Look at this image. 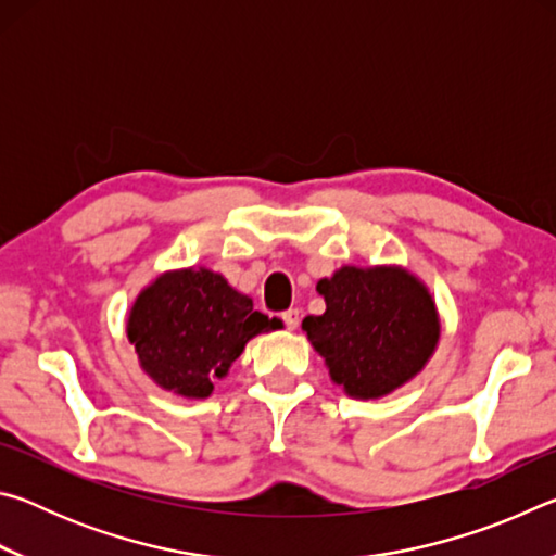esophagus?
<instances>
[{"label":"esophagus","mask_w":556,"mask_h":556,"mask_svg":"<svg viewBox=\"0 0 556 556\" xmlns=\"http://www.w3.org/2000/svg\"><path fill=\"white\" fill-rule=\"evenodd\" d=\"M281 321H285L289 331H294V328L299 326V308H289V312L281 314Z\"/></svg>","instance_id":"1"}]
</instances>
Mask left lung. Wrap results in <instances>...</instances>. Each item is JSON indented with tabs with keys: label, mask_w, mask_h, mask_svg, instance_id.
Wrapping results in <instances>:
<instances>
[{
	"label": "left lung",
	"mask_w": 556,
	"mask_h": 556,
	"mask_svg": "<svg viewBox=\"0 0 556 556\" xmlns=\"http://www.w3.org/2000/svg\"><path fill=\"white\" fill-rule=\"evenodd\" d=\"M316 291L321 316L301 328L328 375L355 400H378L425 368L441 336L429 289L402 267H341Z\"/></svg>",
	"instance_id": "8db88e82"
}]
</instances>
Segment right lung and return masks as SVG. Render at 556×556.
I'll use <instances>...</instances> for the list:
<instances>
[{
  "instance_id": "add662e5",
  "label": "right lung",
  "mask_w": 556,
  "mask_h": 556,
  "mask_svg": "<svg viewBox=\"0 0 556 556\" xmlns=\"http://www.w3.org/2000/svg\"><path fill=\"white\" fill-rule=\"evenodd\" d=\"M252 308L223 275L205 267L164 271L129 308L127 338L159 388L188 400L211 397L250 338L279 328Z\"/></svg>"
}]
</instances>
